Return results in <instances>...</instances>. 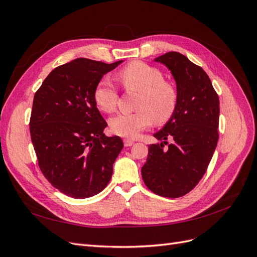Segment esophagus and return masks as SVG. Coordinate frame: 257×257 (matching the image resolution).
Listing matches in <instances>:
<instances>
[{
    "mask_svg": "<svg viewBox=\"0 0 257 257\" xmlns=\"http://www.w3.org/2000/svg\"><path fill=\"white\" fill-rule=\"evenodd\" d=\"M123 143H124V146H125V147H131V146L134 145L135 142L133 141V139L125 138V139H124V141H123Z\"/></svg>",
    "mask_w": 257,
    "mask_h": 257,
    "instance_id": "obj_1",
    "label": "esophagus"
}]
</instances>
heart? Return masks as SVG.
I'll return each instance as SVG.
<instances>
[{
	"label": "heart",
	"instance_id": "1",
	"mask_svg": "<svg viewBox=\"0 0 257 257\" xmlns=\"http://www.w3.org/2000/svg\"><path fill=\"white\" fill-rule=\"evenodd\" d=\"M118 78L127 91L138 92L132 113H118L109 119L112 133L135 138L142 131L157 124L166 123L175 113L178 93L172 83L164 81L160 69L144 62H132L122 68ZM95 104L104 112H112L118 104V92L108 79H102L95 87Z\"/></svg>",
	"mask_w": 257,
	"mask_h": 257
}]
</instances>
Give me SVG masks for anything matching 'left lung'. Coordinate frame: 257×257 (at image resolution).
Segmentation results:
<instances>
[{"instance_id":"1","label":"left lung","mask_w":257,"mask_h":257,"mask_svg":"<svg viewBox=\"0 0 257 257\" xmlns=\"http://www.w3.org/2000/svg\"><path fill=\"white\" fill-rule=\"evenodd\" d=\"M154 61L172 73L178 102L172 118L153 134L161 144L149 146L142 176L157 195L177 198L195 188L212 159L219 139L220 102L204 69L183 54L167 52Z\"/></svg>"}]
</instances>
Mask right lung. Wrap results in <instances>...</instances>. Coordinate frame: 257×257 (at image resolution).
I'll list each match as a JSON object with an SVG mask.
<instances>
[{
  "instance_id": "1",
  "label": "right lung",
  "mask_w": 257,
  "mask_h": 257,
  "mask_svg": "<svg viewBox=\"0 0 257 257\" xmlns=\"http://www.w3.org/2000/svg\"><path fill=\"white\" fill-rule=\"evenodd\" d=\"M122 62L73 60L54 68L35 93L30 133L38 165L67 196H94L110 181L123 142L105 136L107 123L93 93L103 76Z\"/></svg>"
}]
</instances>
